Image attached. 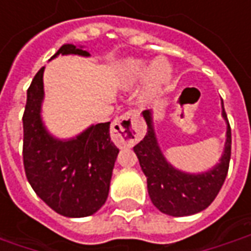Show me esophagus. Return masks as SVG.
Masks as SVG:
<instances>
[{
  "mask_svg": "<svg viewBox=\"0 0 251 251\" xmlns=\"http://www.w3.org/2000/svg\"><path fill=\"white\" fill-rule=\"evenodd\" d=\"M139 115L136 111L125 112L112 122L111 137L115 144L122 147L133 146L140 139Z\"/></svg>",
  "mask_w": 251,
  "mask_h": 251,
  "instance_id": "1",
  "label": "esophagus"
}]
</instances>
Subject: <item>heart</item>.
Listing matches in <instances>:
<instances>
[{"instance_id":"heart-1","label":"heart","mask_w":251,"mask_h":251,"mask_svg":"<svg viewBox=\"0 0 251 251\" xmlns=\"http://www.w3.org/2000/svg\"><path fill=\"white\" fill-rule=\"evenodd\" d=\"M143 79H146L147 95H158L170 82L172 68L163 59L152 63L143 59H126L119 64V85L124 89H130Z\"/></svg>"}]
</instances>
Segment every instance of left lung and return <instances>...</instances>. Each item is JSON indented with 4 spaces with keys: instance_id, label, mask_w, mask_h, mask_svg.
Listing matches in <instances>:
<instances>
[{
    "instance_id": "obj_1",
    "label": "left lung",
    "mask_w": 251,
    "mask_h": 251,
    "mask_svg": "<svg viewBox=\"0 0 251 251\" xmlns=\"http://www.w3.org/2000/svg\"><path fill=\"white\" fill-rule=\"evenodd\" d=\"M221 115L226 124L224 151L217 165L202 173H187L175 168L162 152L154 129L152 112L147 110L143 117L147 122V134L133 147L143 173L147 177L148 195L162 213L184 217L204 210L216 199L226 181L231 159V127L221 100Z\"/></svg>"
}]
</instances>
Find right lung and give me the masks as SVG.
Segmentation results:
<instances>
[{"label":"right lung","instance_id":"1","mask_svg":"<svg viewBox=\"0 0 251 251\" xmlns=\"http://www.w3.org/2000/svg\"><path fill=\"white\" fill-rule=\"evenodd\" d=\"M78 54L89 57L83 47L64 44L50 57ZM44 70L27 90L23 114V163L35 194L66 217H88L107 201L112 169L119 150L111 141L110 122L90 125L71 139H57L42 121Z\"/></svg>","mask_w":251,"mask_h":251}]
</instances>
